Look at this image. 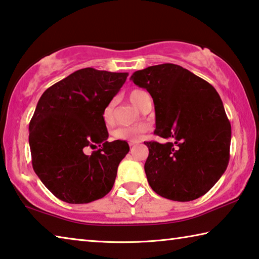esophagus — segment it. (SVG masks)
I'll return each instance as SVG.
<instances>
[{"mask_svg":"<svg viewBox=\"0 0 259 259\" xmlns=\"http://www.w3.org/2000/svg\"><path fill=\"white\" fill-rule=\"evenodd\" d=\"M138 143H139V142H130V143H129V146H130V148H131V147H134L135 145H137Z\"/></svg>","mask_w":259,"mask_h":259,"instance_id":"1","label":"esophagus"}]
</instances>
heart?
I'll list each match as a JSON object with an SVG mask.
<instances>
[{
    "instance_id": "obj_1",
    "label": "heart",
    "mask_w": 259,
    "mask_h": 259,
    "mask_svg": "<svg viewBox=\"0 0 259 259\" xmlns=\"http://www.w3.org/2000/svg\"><path fill=\"white\" fill-rule=\"evenodd\" d=\"M148 95L147 93L143 90H133L129 95V98L131 103L136 105L137 107H140V105L143 103V99L145 98V96ZM104 121L107 124L112 123L113 121V102L109 103L106 107L104 108L103 112ZM146 128L142 125L137 126H120L113 131V138L115 140H124V142H138L142 138L143 134L145 133Z\"/></svg>"
}]
</instances>
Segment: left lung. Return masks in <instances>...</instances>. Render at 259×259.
<instances>
[{"label":"left lung","instance_id":"1","mask_svg":"<svg viewBox=\"0 0 259 259\" xmlns=\"http://www.w3.org/2000/svg\"><path fill=\"white\" fill-rule=\"evenodd\" d=\"M155 108L154 134L174 143L145 142V172L162 198L186 202L204 195L230 161L231 123L216 89L187 69L161 64L135 72Z\"/></svg>","mask_w":259,"mask_h":259}]
</instances>
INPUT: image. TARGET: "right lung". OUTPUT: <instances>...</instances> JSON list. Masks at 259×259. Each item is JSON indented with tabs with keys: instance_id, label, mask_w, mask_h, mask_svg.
Here are the masks:
<instances>
[{
	"instance_id": "right-lung-1",
	"label": "right lung",
	"mask_w": 259,
	"mask_h": 259,
	"mask_svg": "<svg viewBox=\"0 0 259 259\" xmlns=\"http://www.w3.org/2000/svg\"><path fill=\"white\" fill-rule=\"evenodd\" d=\"M128 75L82 68L41 96L29 122V147L35 174L56 198L89 203L112 190L129 145L107 142L103 112ZM97 146L91 156L84 153Z\"/></svg>"
}]
</instances>
